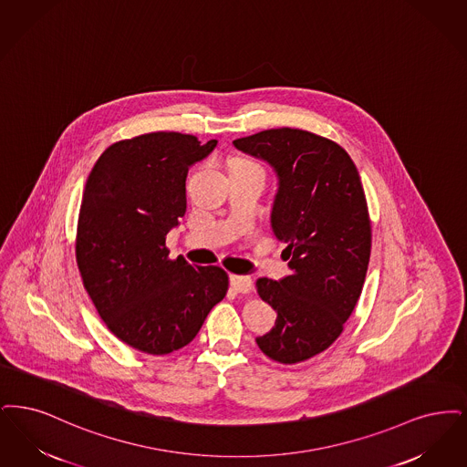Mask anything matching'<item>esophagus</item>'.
I'll use <instances>...</instances> for the list:
<instances>
[{
    "label": "esophagus",
    "instance_id": "34e87169",
    "mask_svg": "<svg viewBox=\"0 0 467 467\" xmlns=\"http://www.w3.org/2000/svg\"><path fill=\"white\" fill-rule=\"evenodd\" d=\"M230 285L237 291V293H251L253 289V281L249 275H230Z\"/></svg>",
    "mask_w": 467,
    "mask_h": 467
}]
</instances>
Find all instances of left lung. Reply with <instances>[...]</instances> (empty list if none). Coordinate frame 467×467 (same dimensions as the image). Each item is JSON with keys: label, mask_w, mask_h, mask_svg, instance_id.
Wrapping results in <instances>:
<instances>
[{"label": "left lung", "mask_w": 467, "mask_h": 467, "mask_svg": "<svg viewBox=\"0 0 467 467\" xmlns=\"http://www.w3.org/2000/svg\"><path fill=\"white\" fill-rule=\"evenodd\" d=\"M234 146L277 174L270 223L291 268L281 281H256L277 312L256 344L277 363H302L340 337L363 291L371 222L361 178L340 144L308 130L270 129Z\"/></svg>", "instance_id": "1"}]
</instances>
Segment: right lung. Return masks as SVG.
Segmentation results:
<instances>
[{
    "label": "right lung",
    "instance_id": "obj_1",
    "mask_svg": "<svg viewBox=\"0 0 467 467\" xmlns=\"http://www.w3.org/2000/svg\"><path fill=\"white\" fill-rule=\"evenodd\" d=\"M218 141L150 132L115 142L83 190L77 264L108 329L146 354L190 344L228 291L222 266L171 260L167 234L186 213V174Z\"/></svg>",
    "mask_w": 467,
    "mask_h": 467
}]
</instances>
